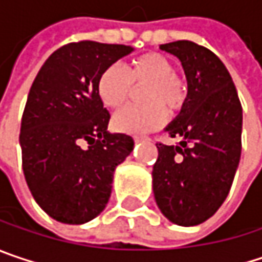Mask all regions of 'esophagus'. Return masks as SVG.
Masks as SVG:
<instances>
[{
	"label": "esophagus",
	"instance_id": "obj_1",
	"mask_svg": "<svg viewBox=\"0 0 262 262\" xmlns=\"http://www.w3.org/2000/svg\"><path fill=\"white\" fill-rule=\"evenodd\" d=\"M134 140H136V143H139V141H146L149 140V139H147V137H136Z\"/></svg>",
	"mask_w": 262,
	"mask_h": 262
}]
</instances>
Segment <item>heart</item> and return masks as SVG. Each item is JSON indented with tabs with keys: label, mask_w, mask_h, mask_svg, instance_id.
<instances>
[{
	"label": "heart",
	"mask_w": 262,
	"mask_h": 262,
	"mask_svg": "<svg viewBox=\"0 0 262 262\" xmlns=\"http://www.w3.org/2000/svg\"><path fill=\"white\" fill-rule=\"evenodd\" d=\"M173 71V62L157 52L133 59L126 70L119 66L104 70L98 79V95L110 108L122 107L129 100L134 86L144 84L141 89L144 104L128 105L116 113L113 125L118 131L136 136L150 133L167 121V108L171 113L183 108L188 98V86Z\"/></svg>",
	"instance_id": "obj_1"
}]
</instances>
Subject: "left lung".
Returning a JSON list of instances; mask_svg holds the SVG:
<instances>
[{
    "label": "left lung",
    "instance_id": "left-lung-1",
    "mask_svg": "<svg viewBox=\"0 0 262 262\" xmlns=\"http://www.w3.org/2000/svg\"><path fill=\"white\" fill-rule=\"evenodd\" d=\"M159 49L182 62L188 98L165 128L180 141L157 143L154 194L168 221L192 227L215 215L231 189L242 154V104L228 70L212 50L188 40Z\"/></svg>",
    "mask_w": 262,
    "mask_h": 262
}]
</instances>
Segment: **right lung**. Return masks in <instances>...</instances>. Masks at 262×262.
<instances>
[{
    "instance_id": "1",
    "label": "right lung",
    "mask_w": 262,
    "mask_h": 262,
    "mask_svg": "<svg viewBox=\"0 0 262 262\" xmlns=\"http://www.w3.org/2000/svg\"><path fill=\"white\" fill-rule=\"evenodd\" d=\"M131 52L68 43L47 58L29 89L19 136L24 174L37 204L58 222L80 225L100 215L115 168L134 147L133 137L107 131L110 113L98 95L101 73Z\"/></svg>"
}]
</instances>
